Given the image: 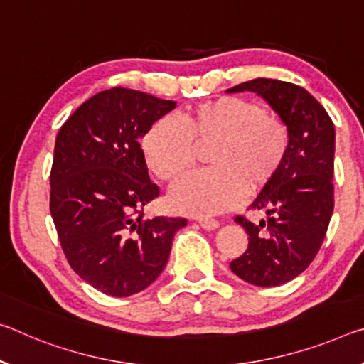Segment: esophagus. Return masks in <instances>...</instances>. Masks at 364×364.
Segmentation results:
<instances>
[{"instance_id": "1", "label": "esophagus", "mask_w": 364, "mask_h": 364, "mask_svg": "<svg viewBox=\"0 0 364 364\" xmlns=\"http://www.w3.org/2000/svg\"><path fill=\"white\" fill-rule=\"evenodd\" d=\"M198 222L204 230H215L218 228V225H220L217 220H213V218H199Z\"/></svg>"}]
</instances>
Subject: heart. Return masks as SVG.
<instances>
[{
    "instance_id": "obj_1",
    "label": "heart",
    "mask_w": 364,
    "mask_h": 364,
    "mask_svg": "<svg viewBox=\"0 0 364 364\" xmlns=\"http://www.w3.org/2000/svg\"><path fill=\"white\" fill-rule=\"evenodd\" d=\"M183 123L164 117L142 137L149 170L164 181H175L196 161L198 146L210 151L212 170L193 173L171 191L175 209L207 217L243 203L246 193L269 186L290 151L288 124L267 113L261 103L241 97H220L183 114Z\"/></svg>"
}]
</instances>
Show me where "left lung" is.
Instances as JSON below:
<instances>
[{"label":"left lung","mask_w":364,"mask_h":364,"mask_svg":"<svg viewBox=\"0 0 364 364\" xmlns=\"http://www.w3.org/2000/svg\"><path fill=\"white\" fill-rule=\"evenodd\" d=\"M256 92L288 124L290 151L274 181L252 200L267 218L252 223L236 215L247 233V250L230 262L241 280L277 287L298 277L314 261L333 212L336 129L324 107L306 89L285 80L257 77L228 92Z\"/></svg>","instance_id":"8db88e82"}]
</instances>
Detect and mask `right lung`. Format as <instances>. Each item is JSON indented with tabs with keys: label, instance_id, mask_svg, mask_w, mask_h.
Segmentation results:
<instances>
[{
	"label": "right lung",
	"instance_id": "add662e5",
	"mask_svg": "<svg viewBox=\"0 0 364 364\" xmlns=\"http://www.w3.org/2000/svg\"><path fill=\"white\" fill-rule=\"evenodd\" d=\"M176 102L113 87L85 100L55 142L50 212L71 269L112 296L142 291L168 262L183 217H144L159 198L139 137Z\"/></svg>",
	"mask_w": 364,
	"mask_h": 364
}]
</instances>
